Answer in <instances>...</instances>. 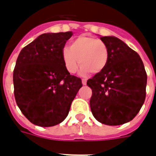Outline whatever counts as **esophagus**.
I'll return each mask as SVG.
<instances>
[{
    "mask_svg": "<svg viewBox=\"0 0 156 156\" xmlns=\"http://www.w3.org/2000/svg\"><path fill=\"white\" fill-rule=\"evenodd\" d=\"M82 83L83 85H86L87 84V79H82Z\"/></svg>",
    "mask_w": 156,
    "mask_h": 156,
    "instance_id": "1",
    "label": "esophagus"
}]
</instances>
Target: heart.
I'll return each mask as SVG.
<instances>
[{"label": "heart", "instance_id": "b5f03b06", "mask_svg": "<svg viewBox=\"0 0 156 156\" xmlns=\"http://www.w3.org/2000/svg\"><path fill=\"white\" fill-rule=\"evenodd\" d=\"M65 69L74 73L81 66L80 74L87 75L90 72L97 73L105 69L109 61V49L104 41L89 36L82 35L65 47L61 52Z\"/></svg>", "mask_w": 156, "mask_h": 156}]
</instances>
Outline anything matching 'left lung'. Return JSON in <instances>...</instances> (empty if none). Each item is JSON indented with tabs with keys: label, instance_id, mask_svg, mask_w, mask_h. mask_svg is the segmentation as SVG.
<instances>
[{
	"label": "left lung",
	"instance_id": "left-lung-1",
	"mask_svg": "<svg viewBox=\"0 0 156 156\" xmlns=\"http://www.w3.org/2000/svg\"><path fill=\"white\" fill-rule=\"evenodd\" d=\"M109 49L103 71L87 80L92 90L90 107L95 119L106 125L133 119L144 104L147 76L141 57L120 39L101 37Z\"/></svg>",
	"mask_w": 156,
	"mask_h": 156
}]
</instances>
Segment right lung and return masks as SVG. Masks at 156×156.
Instances as JSON below:
<instances>
[{
	"label": "right lung",
	"instance_id": "add662e5",
	"mask_svg": "<svg viewBox=\"0 0 156 156\" xmlns=\"http://www.w3.org/2000/svg\"><path fill=\"white\" fill-rule=\"evenodd\" d=\"M73 32L47 33L23 47L16 60L13 82L17 105L31 123L51 127L65 120L83 87L65 69L61 52Z\"/></svg>",
	"mask_w": 156,
	"mask_h": 156
}]
</instances>
